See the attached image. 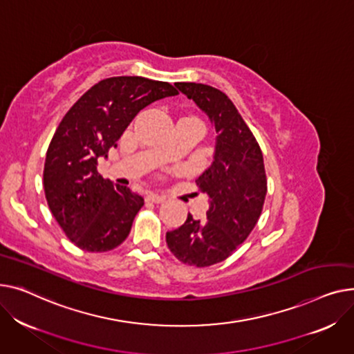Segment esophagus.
I'll return each instance as SVG.
<instances>
[{
    "label": "esophagus",
    "instance_id": "34e87169",
    "mask_svg": "<svg viewBox=\"0 0 354 354\" xmlns=\"http://www.w3.org/2000/svg\"><path fill=\"white\" fill-rule=\"evenodd\" d=\"M147 201H151V203H164L165 201V197L164 196H160V194H149L147 196Z\"/></svg>",
    "mask_w": 354,
    "mask_h": 354
}]
</instances>
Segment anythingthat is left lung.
<instances>
[{"label":"left lung","instance_id":"8db88e82","mask_svg":"<svg viewBox=\"0 0 354 354\" xmlns=\"http://www.w3.org/2000/svg\"><path fill=\"white\" fill-rule=\"evenodd\" d=\"M176 87L209 117L217 138L212 165L196 180L209 196L205 220H196L189 213L183 225L167 232L165 241L184 264L207 267L230 256L261 214L267 193L263 154L223 91L196 82H177Z\"/></svg>","mask_w":354,"mask_h":354}]
</instances>
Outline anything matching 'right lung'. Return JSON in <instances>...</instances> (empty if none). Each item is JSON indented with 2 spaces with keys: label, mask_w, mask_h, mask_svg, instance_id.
Segmentation results:
<instances>
[{
  "label": "right lung",
  "mask_w": 354,
  "mask_h": 354,
  "mask_svg": "<svg viewBox=\"0 0 354 354\" xmlns=\"http://www.w3.org/2000/svg\"><path fill=\"white\" fill-rule=\"evenodd\" d=\"M177 94L164 81L111 77L93 86L61 120L46 157L44 192L57 223L81 250L109 252L130 234L144 198L104 180L98 160L109 157L144 107Z\"/></svg>",
  "instance_id": "right-lung-1"
}]
</instances>
